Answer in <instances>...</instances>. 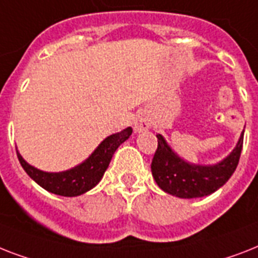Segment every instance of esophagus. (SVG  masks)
Listing matches in <instances>:
<instances>
[{"instance_id": "1", "label": "esophagus", "mask_w": 258, "mask_h": 258, "mask_svg": "<svg viewBox=\"0 0 258 258\" xmlns=\"http://www.w3.org/2000/svg\"><path fill=\"white\" fill-rule=\"evenodd\" d=\"M149 126H150V123L146 118H142V117H140V118H137L135 121V131L136 132L146 131V129H149Z\"/></svg>"}]
</instances>
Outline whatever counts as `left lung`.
I'll return each mask as SVG.
<instances>
[{"instance_id": "8db88e82", "label": "left lung", "mask_w": 258, "mask_h": 258, "mask_svg": "<svg viewBox=\"0 0 258 258\" xmlns=\"http://www.w3.org/2000/svg\"><path fill=\"white\" fill-rule=\"evenodd\" d=\"M157 150L152 160V174L157 185L169 195L180 199H197L212 195L225 184L240 161L244 132L233 152L216 165H191L181 160L157 135Z\"/></svg>"}]
</instances>
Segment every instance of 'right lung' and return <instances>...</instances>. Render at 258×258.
Masks as SVG:
<instances>
[{"mask_svg":"<svg viewBox=\"0 0 258 258\" xmlns=\"http://www.w3.org/2000/svg\"><path fill=\"white\" fill-rule=\"evenodd\" d=\"M132 132H133L132 127H126L119 133L106 137L86 161L67 172H42L40 169L29 165L18 152L17 157L25 172L40 186L54 195L74 197V196H80L90 190L100 182L105 170L108 169L109 162L112 160L114 152L123 141L129 139Z\"/></svg>","mask_w":258,"mask_h":258,"instance_id":"right-lung-1","label":"right lung"}]
</instances>
